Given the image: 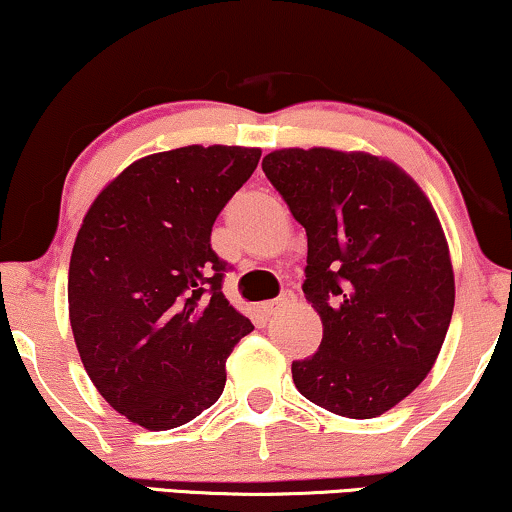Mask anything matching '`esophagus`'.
Wrapping results in <instances>:
<instances>
[{
	"label": "esophagus",
	"instance_id": "1",
	"mask_svg": "<svg viewBox=\"0 0 512 512\" xmlns=\"http://www.w3.org/2000/svg\"><path fill=\"white\" fill-rule=\"evenodd\" d=\"M293 303H296V293H293V291H284L279 298L268 300V303H263V312H265V314H277V312L286 310V307L293 305Z\"/></svg>",
	"mask_w": 512,
	"mask_h": 512
}]
</instances>
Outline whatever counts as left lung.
<instances>
[{
    "instance_id": "8db88e82",
    "label": "left lung",
    "mask_w": 512,
    "mask_h": 512,
    "mask_svg": "<svg viewBox=\"0 0 512 512\" xmlns=\"http://www.w3.org/2000/svg\"><path fill=\"white\" fill-rule=\"evenodd\" d=\"M263 172L307 233L303 293L324 324L293 384L335 415L370 419L412 394L454 310L450 249L410 174L363 151L282 149Z\"/></svg>"
}]
</instances>
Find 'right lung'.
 <instances>
[{"instance_id": "1", "label": "right lung", "mask_w": 512, "mask_h": 512, "mask_svg": "<svg viewBox=\"0 0 512 512\" xmlns=\"http://www.w3.org/2000/svg\"><path fill=\"white\" fill-rule=\"evenodd\" d=\"M261 149L181 146L118 174L90 205L69 261V321L83 368L116 412L149 431L219 401L251 321L223 296L212 226Z\"/></svg>"}]
</instances>
